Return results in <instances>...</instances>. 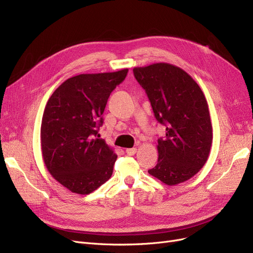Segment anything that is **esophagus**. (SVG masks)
Returning a JSON list of instances; mask_svg holds the SVG:
<instances>
[{
  "mask_svg": "<svg viewBox=\"0 0 253 253\" xmlns=\"http://www.w3.org/2000/svg\"><path fill=\"white\" fill-rule=\"evenodd\" d=\"M136 151H137V149H136V148H131V149H126V153L127 155L132 156V155H135Z\"/></svg>",
  "mask_w": 253,
  "mask_h": 253,
  "instance_id": "34e87169",
  "label": "esophagus"
}]
</instances>
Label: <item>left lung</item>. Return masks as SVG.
<instances>
[{"mask_svg":"<svg viewBox=\"0 0 253 253\" xmlns=\"http://www.w3.org/2000/svg\"><path fill=\"white\" fill-rule=\"evenodd\" d=\"M133 73L156 120L166 126V137L158 139L157 165L148 172L169 186L190 179L206 164L213 138L203 90L190 75L169 63L135 67Z\"/></svg>","mask_w":253,"mask_h":253,"instance_id":"left-lung-1","label":"left lung"}]
</instances>
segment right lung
Masks as SVG:
<instances>
[{
  "label": "right lung",
  "instance_id": "obj_1",
  "mask_svg": "<svg viewBox=\"0 0 253 253\" xmlns=\"http://www.w3.org/2000/svg\"><path fill=\"white\" fill-rule=\"evenodd\" d=\"M114 73L81 74L64 81L45 106L41 149L48 172L77 194H89L109 180L117 159L99 138L102 114L112 91L126 77Z\"/></svg>",
  "mask_w": 253,
  "mask_h": 253
}]
</instances>
